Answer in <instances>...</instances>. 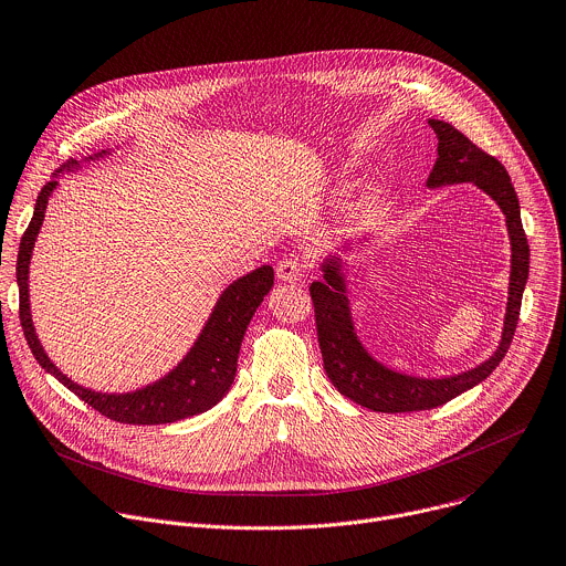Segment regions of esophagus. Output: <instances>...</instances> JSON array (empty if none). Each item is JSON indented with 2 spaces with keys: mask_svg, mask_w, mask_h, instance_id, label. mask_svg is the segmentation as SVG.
Instances as JSON below:
<instances>
[{
  "mask_svg": "<svg viewBox=\"0 0 566 566\" xmlns=\"http://www.w3.org/2000/svg\"><path fill=\"white\" fill-rule=\"evenodd\" d=\"M275 271H277V277H280L282 282H297V280L304 277L306 264H304L300 258H295V255H286V258L280 260V264H277Z\"/></svg>",
  "mask_w": 566,
  "mask_h": 566,
  "instance_id": "obj_1",
  "label": "esophagus"
}]
</instances>
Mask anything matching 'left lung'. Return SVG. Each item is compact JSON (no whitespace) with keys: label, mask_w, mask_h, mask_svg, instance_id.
<instances>
[{"label":"left lung","mask_w":566,"mask_h":566,"mask_svg":"<svg viewBox=\"0 0 566 566\" xmlns=\"http://www.w3.org/2000/svg\"><path fill=\"white\" fill-rule=\"evenodd\" d=\"M429 124L438 135V159L427 184L436 188L458 181H473L495 200L506 218L511 238V282L504 331L495 353L480 366L442 380L411 378V375L382 366L366 353L353 328L339 262L337 258L324 262V282H313L308 286L315 308V326L324 370L333 387L344 398L378 413H411L436 409L486 380L511 346L520 319L524 284L528 277V242L520 220V202L506 168L493 155L478 148L449 122L429 119Z\"/></svg>","instance_id":"left-lung-1"}]
</instances>
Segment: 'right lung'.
<instances>
[{
    "label": "right lung",
    "mask_w": 566,
    "mask_h": 566,
    "mask_svg": "<svg viewBox=\"0 0 566 566\" xmlns=\"http://www.w3.org/2000/svg\"><path fill=\"white\" fill-rule=\"evenodd\" d=\"M106 153V150H104ZM95 157H102L97 153ZM93 159V157H88ZM77 161L64 164L60 170H71ZM44 184L38 196L33 220L22 238L18 253V286H20V322L27 335V342L40 361L51 375L73 391L88 407L102 416L122 422V424H168L184 418L209 411L216 407L231 389L238 370V355L247 333V326L262 304L264 295L273 286V269L260 266L253 273L235 280L218 300L207 326L202 328L193 348L161 380L130 394H97L75 385L71 378L49 359L44 353L31 319L29 306V264L31 253L44 222L46 205L57 186V175Z\"/></svg>",
    "instance_id": "add662e5"
}]
</instances>
